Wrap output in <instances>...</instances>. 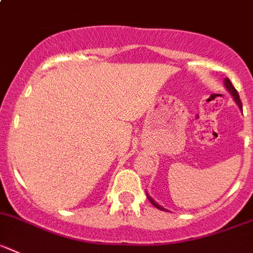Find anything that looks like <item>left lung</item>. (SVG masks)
I'll return each instance as SVG.
<instances>
[{
    "instance_id": "8db88e82",
    "label": "left lung",
    "mask_w": 253,
    "mask_h": 253,
    "mask_svg": "<svg viewBox=\"0 0 253 253\" xmlns=\"http://www.w3.org/2000/svg\"><path fill=\"white\" fill-rule=\"evenodd\" d=\"M224 85H225V87H226V89H227V91H229L230 94H231V96L234 97L235 102H236V105H237V106H239V109L241 110V111H242V104H241V100H240L239 92L236 91V89H235V87H234V85L231 84V82H230V80L227 79V78H225V79H224ZM146 194H147V193H146ZM147 198H148V200H149V202H151V204H152V205H154V207H156L157 209L163 210V211H168V210L164 209L163 207H161V205H159L158 203L154 202V200L152 199V198L149 197L148 194H147Z\"/></svg>"
}]
</instances>
